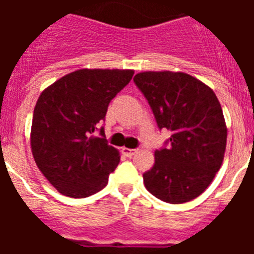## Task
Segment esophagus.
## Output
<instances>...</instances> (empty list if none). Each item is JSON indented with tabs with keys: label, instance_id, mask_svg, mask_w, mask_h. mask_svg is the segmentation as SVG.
Returning <instances> with one entry per match:
<instances>
[{
	"label": "esophagus",
	"instance_id": "34e87169",
	"mask_svg": "<svg viewBox=\"0 0 254 254\" xmlns=\"http://www.w3.org/2000/svg\"><path fill=\"white\" fill-rule=\"evenodd\" d=\"M137 151H138L137 149H127V147H124L123 149L124 155H125V157H127V158H131V157H133V155H134Z\"/></svg>",
	"mask_w": 254,
	"mask_h": 254
}]
</instances>
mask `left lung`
<instances>
[{
    "label": "left lung",
    "mask_w": 254,
    "mask_h": 254,
    "mask_svg": "<svg viewBox=\"0 0 254 254\" xmlns=\"http://www.w3.org/2000/svg\"><path fill=\"white\" fill-rule=\"evenodd\" d=\"M134 84L150 105L159 129L171 131L143 174L147 191L181 204L197 197L224 159L227 127L220 103L209 87L183 72H141Z\"/></svg>",
    "instance_id": "8db88e82"
}]
</instances>
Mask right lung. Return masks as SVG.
Listing matches in <instances>:
<instances>
[{
  "mask_svg": "<svg viewBox=\"0 0 254 254\" xmlns=\"http://www.w3.org/2000/svg\"><path fill=\"white\" fill-rule=\"evenodd\" d=\"M130 69H79L42 92L34 108L31 151L38 169L65 196H91L120 162L104 127L108 105L133 77ZM97 130L99 136H93Z\"/></svg>",
  "mask_w": 254,
  "mask_h": 254,
  "instance_id": "right-lung-1",
  "label": "right lung"
}]
</instances>
